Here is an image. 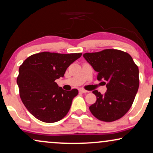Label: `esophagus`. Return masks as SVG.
<instances>
[{
    "label": "esophagus",
    "mask_w": 153,
    "mask_h": 153,
    "mask_svg": "<svg viewBox=\"0 0 153 153\" xmlns=\"http://www.w3.org/2000/svg\"><path fill=\"white\" fill-rule=\"evenodd\" d=\"M79 91H80V92H82V93H88V92H89V91L85 90H83V89H80Z\"/></svg>",
    "instance_id": "esophagus-1"
}]
</instances>
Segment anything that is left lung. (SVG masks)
I'll list each match as a JSON object with an SVG mask.
<instances>
[{"label": "left lung", "mask_w": 153, "mask_h": 153, "mask_svg": "<svg viewBox=\"0 0 153 153\" xmlns=\"http://www.w3.org/2000/svg\"><path fill=\"white\" fill-rule=\"evenodd\" d=\"M83 57L97 72V80L106 85L104 94L94 90L97 101L89 109L100 121L111 122L128 112L139 87L138 68L126 52L105 49L85 53Z\"/></svg>", "instance_id": "obj_1"}]
</instances>
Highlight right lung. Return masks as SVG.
<instances>
[{"instance_id": "add662e5", "label": "right lung", "mask_w": 153, "mask_h": 153, "mask_svg": "<svg viewBox=\"0 0 153 153\" xmlns=\"http://www.w3.org/2000/svg\"><path fill=\"white\" fill-rule=\"evenodd\" d=\"M81 56L44 51L22 63L17 83L22 102L31 114L46 123L56 122L67 114L78 90L65 91L55 80L63 78L68 67Z\"/></svg>"}]
</instances>
